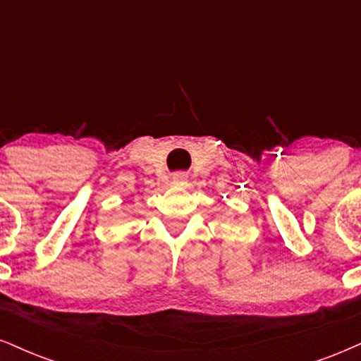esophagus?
I'll use <instances>...</instances> for the list:
<instances>
[{"instance_id": "esophagus-1", "label": "esophagus", "mask_w": 361, "mask_h": 361, "mask_svg": "<svg viewBox=\"0 0 361 361\" xmlns=\"http://www.w3.org/2000/svg\"><path fill=\"white\" fill-rule=\"evenodd\" d=\"M185 182H188V176H185V173H182V172L176 173V176L172 177V184H176V185H184Z\"/></svg>"}]
</instances>
